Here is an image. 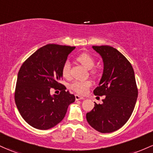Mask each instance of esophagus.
Instances as JSON below:
<instances>
[{
  "instance_id": "1",
  "label": "esophagus",
  "mask_w": 153,
  "mask_h": 153,
  "mask_svg": "<svg viewBox=\"0 0 153 153\" xmlns=\"http://www.w3.org/2000/svg\"><path fill=\"white\" fill-rule=\"evenodd\" d=\"M75 100H84V97H80V96H79L78 94H75Z\"/></svg>"
}]
</instances>
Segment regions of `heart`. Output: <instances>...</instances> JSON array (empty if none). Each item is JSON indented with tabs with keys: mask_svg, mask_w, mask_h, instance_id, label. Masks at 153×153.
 I'll list each match as a JSON object with an SVG mask.
<instances>
[{
	"mask_svg": "<svg viewBox=\"0 0 153 153\" xmlns=\"http://www.w3.org/2000/svg\"><path fill=\"white\" fill-rule=\"evenodd\" d=\"M77 60L81 63L85 68L91 69L94 68L95 65V59H94L91 55L88 53H81L80 54L77 56ZM62 73L63 77L68 78L70 75V62L69 60H66L62 65ZM91 73L95 74L96 70H91ZM91 86V82L89 80H85V81H78V80H75L72 82L70 84V88L74 91L76 93L79 94H84L87 92V91L89 89L90 87Z\"/></svg>",
	"mask_w": 153,
	"mask_h": 153,
	"instance_id": "b5f03b06",
	"label": "heart"
}]
</instances>
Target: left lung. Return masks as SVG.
I'll use <instances>...</instances> for the list:
<instances>
[{
    "label": "left lung",
    "instance_id": "8db88e82",
    "mask_svg": "<svg viewBox=\"0 0 153 153\" xmlns=\"http://www.w3.org/2000/svg\"><path fill=\"white\" fill-rule=\"evenodd\" d=\"M102 57L103 75L99 86L94 90L96 96H105L103 103H95L86 114L92 128L101 133H110L120 128L128 120L138 96L134 69L125 56L110 46H93Z\"/></svg>",
    "mask_w": 153,
    "mask_h": 153
}]
</instances>
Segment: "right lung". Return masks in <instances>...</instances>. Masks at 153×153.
Returning <instances> with one entry per match:
<instances>
[{
    "label": "right lung",
    "mask_w": 153,
    "mask_h": 153,
    "mask_svg": "<svg viewBox=\"0 0 153 153\" xmlns=\"http://www.w3.org/2000/svg\"><path fill=\"white\" fill-rule=\"evenodd\" d=\"M74 46L48 44L33 53L18 73L14 99L20 115L31 126L46 130L63 120L75 96L59 83L62 68ZM51 88L61 91L52 97Z\"/></svg>",
    "instance_id": "add662e5"
}]
</instances>
